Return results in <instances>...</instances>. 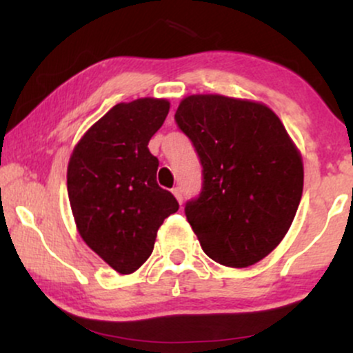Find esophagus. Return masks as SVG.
<instances>
[{
	"label": "esophagus",
	"mask_w": 353,
	"mask_h": 353,
	"mask_svg": "<svg viewBox=\"0 0 353 353\" xmlns=\"http://www.w3.org/2000/svg\"><path fill=\"white\" fill-rule=\"evenodd\" d=\"M172 194H174V197H176V199L179 201V204H182V189L179 188V185L172 189Z\"/></svg>",
	"instance_id": "1"
}]
</instances>
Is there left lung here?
I'll return each instance as SVG.
<instances>
[{
    "label": "left lung",
    "mask_w": 353,
    "mask_h": 353,
    "mask_svg": "<svg viewBox=\"0 0 353 353\" xmlns=\"http://www.w3.org/2000/svg\"><path fill=\"white\" fill-rule=\"evenodd\" d=\"M176 121L204 168L199 199L185 205L202 250L225 267L257 264L281 244L301 204V151L259 101L190 94Z\"/></svg>",
    "instance_id": "obj_1"
}]
</instances>
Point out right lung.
<instances>
[{
    "label": "right lung",
    "mask_w": 353,
    "mask_h": 353,
    "mask_svg": "<svg viewBox=\"0 0 353 353\" xmlns=\"http://www.w3.org/2000/svg\"><path fill=\"white\" fill-rule=\"evenodd\" d=\"M169 108L157 98L116 104L84 132L68 163L76 229L119 274L136 272L148 261L164 219L179 209L157 184L159 161L148 148Z\"/></svg>",
    "instance_id": "add662e5"
}]
</instances>
